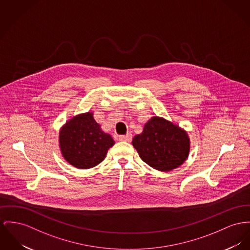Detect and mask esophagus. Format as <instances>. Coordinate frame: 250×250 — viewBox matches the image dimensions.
<instances>
[{"label": "esophagus", "mask_w": 250, "mask_h": 250, "mask_svg": "<svg viewBox=\"0 0 250 250\" xmlns=\"http://www.w3.org/2000/svg\"><path fill=\"white\" fill-rule=\"evenodd\" d=\"M119 140L120 141H131L132 140V138H133V134L132 133H127V134H125V135H119Z\"/></svg>", "instance_id": "34e87169"}]
</instances>
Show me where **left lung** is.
<instances>
[{
	"mask_svg": "<svg viewBox=\"0 0 250 250\" xmlns=\"http://www.w3.org/2000/svg\"><path fill=\"white\" fill-rule=\"evenodd\" d=\"M132 144L145 163L160 171L181 166L190 150L188 133L160 117H151L142 133L133 137Z\"/></svg>",
	"mask_w": 250,
	"mask_h": 250,
	"instance_id": "1",
	"label": "left lung"
}]
</instances>
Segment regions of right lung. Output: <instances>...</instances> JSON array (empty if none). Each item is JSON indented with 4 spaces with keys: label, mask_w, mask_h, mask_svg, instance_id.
I'll return each instance as SVG.
<instances>
[{
    "label": "right lung",
    "mask_w": 250,
    "mask_h": 250,
    "mask_svg": "<svg viewBox=\"0 0 250 250\" xmlns=\"http://www.w3.org/2000/svg\"><path fill=\"white\" fill-rule=\"evenodd\" d=\"M93 112L69 119L61 128L60 150L67 162L77 168H91L101 163L115 145L113 137L103 132Z\"/></svg>",
    "instance_id": "obj_1"
}]
</instances>
